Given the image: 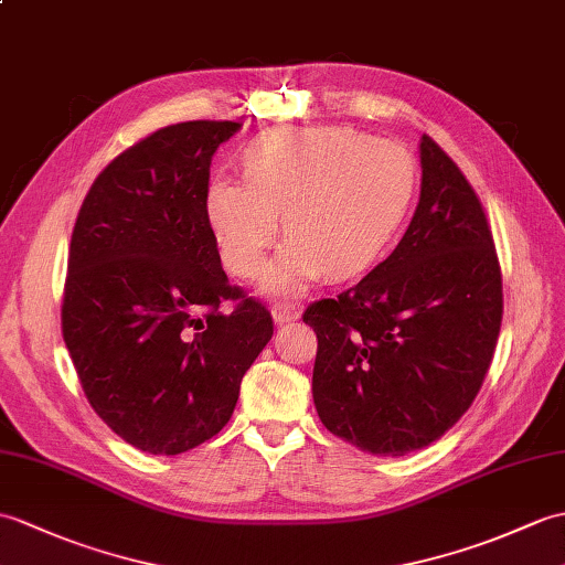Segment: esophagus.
<instances>
[{"mask_svg":"<svg viewBox=\"0 0 565 565\" xmlns=\"http://www.w3.org/2000/svg\"><path fill=\"white\" fill-rule=\"evenodd\" d=\"M271 315H274V322H277V324L294 322L298 318V308L294 303H274Z\"/></svg>","mask_w":565,"mask_h":565,"instance_id":"obj_1","label":"esophagus"}]
</instances>
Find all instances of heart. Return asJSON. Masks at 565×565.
<instances>
[{"mask_svg": "<svg viewBox=\"0 0 565 565\" xmlns=\"http://www.w3.org/2000/svg\"><path fill=\"white\" fill-rule=\"evenodd\" d=\"M243 178L216 175L206 218L223 265L253 279L281 231L291 235L265 274L271 294H298L330 274L349 279L383 255L412 204L416 161L402 143L349 127H284L243 151Z\"/></svg>", "mask_w": 565, "mask_h": 565, "instance_id": "heart-1", "label": "heart"}]
</instances>
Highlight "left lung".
I'll return each instance as SVG.
<instances>
[{
  "instance_id": "8db88e82",
  "label": "left lung",
  "mask_w": 565,
  "mask_h": 565,
  "mask_svg": "<svg viewBox=\"0 0 565 565\" xmlns=\"http://www.w3.org/2000/svg\"><path fill=\"white\" fill-rule=\"evenodd\" d=\"M422 196L387 259L310 303L312 399L324 428L363 452L406 455L450 430L479 395L503 320L487 212L428 135Z\"/></svg>"
}]
</instances>
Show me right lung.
I'll return each instance as SVG.
<instances>
[{
    "mask_svg": "<svg viewBox=\"0 0 565 565\" xmlns=\"http://www.w3.org/2000/svg\"><path fill=\"white\" fill-rule=\"evenodd\" d=\"M238 129H156L100 170L74 223L64 344L94 412L149 455L214 438L274 334L267 306L228 284L206 218L212 156Z\"/></svg>",
    "mask_w": 565,
    "mask_h": 565,
    "instance_id": "1",
    "label": "right lung"
}]
</instances>
